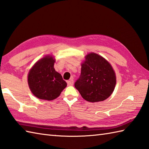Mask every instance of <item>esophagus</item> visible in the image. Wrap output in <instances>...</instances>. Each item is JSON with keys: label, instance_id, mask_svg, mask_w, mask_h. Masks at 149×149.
Listing matches in <instances>:
<instances>
[{"label": "esophagus", "instance_id": "1", "mask_svg": "<svg viewBox=\"0 0 149 149\" xmlns=\"http://www.w3.org/2000/svg\"><path fill=\"white\" fill-rule=\"evenodd\" d=\"M73 84H74V80H73V78H71L70 80H69V81H68V85L69 86H73Z\"/></svg>", "mask_w": 149, "mask_h": 149}]
</instances>
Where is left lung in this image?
I'll return each instance as SVG.
<instances>
[{
  "instance_id": "1",
  "label": "left lung",
  "mask_w": 149,
  "mask_h": 149,
  "mask_svg": "<svg viewBox=\"0 0 149 149\" xmlns=\"http://www.w3.org/2000/svg\"><path fill=\"white\" fill-rule=\"evenodd\" d=\"M81 75L74 87L87 102L107 99L113 93L116 77L111 64L104 57L89 53L81 63Z\"/></svg>"
}]
</instances>
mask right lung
Here are the masks:
<instances>
[{
	"label": "right lung",
	"instance_id": "obj_1",
	"mask_svg": "<svg viewBox=\"0 0 149 149\" xmlns=\"http://www.w3.org/2000/svg\"><path fill=\"white\" fill-rule=\"evenodd\" d=\"M56 60L53 55L39 59L28 74V84L33 95L40 100H53L60 96L67 86L62 75L55 71Z\"/></svg>",
	"mask_w": 149,
	"mask_h": 149
}]
</instances>
